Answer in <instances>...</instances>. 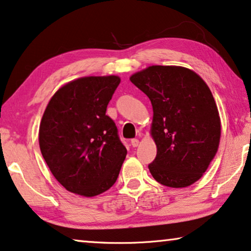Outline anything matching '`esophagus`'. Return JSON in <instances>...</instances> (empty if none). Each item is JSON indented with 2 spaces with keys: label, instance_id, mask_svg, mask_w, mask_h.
<instances>
[{
  "label": "esophagus",
  "instance_id": "34e87169",
  "mask_svg": "<svg viewBox=\"0 0 251 251\" xmlns=\"http://www.w3.org/2000/svg\"><path fill=\"white\" fill-rule=\"evenodd\" d=\"M130 144H132V147L136 148V147H139V144H140V141L137 140V139H133L132 141H130Z\"/></svg>",
  "mask_w": 251,
  "mask_h": 251
}]
</instances>
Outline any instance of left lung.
<instances>
[{
  "instance_id": "obj_1",
  "label": "left lung",
  "mask_w": 251,
  "mask_h": 251,
  "mask_svg": "<svg viewBox=\"0 0 251 251\" xmlns=\"http://www.w3.org/2000/svg\"><path fill=\"white\" fill-rule=\"evenodd\" d=\"M152 104L150 134L157 156L151 175L169 188L202 177L218 150L221 118L206 82L181 66H150L129 77Z\"/></svg>"
}]
</instances>
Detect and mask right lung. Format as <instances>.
Here are the masks:
<instances>
[{
    "mask_svg": "<svg viewBox=\"0 0 251 251\" xmlns=\"http://www.w3.org/2000/svg\"><path fill=\"white\" fill-rule=\"evenodd\" d=\"M121 77L87 76L70 80L50 99L38 142L45 162L67 191L95 197L117 179L127 150L105 115Z\"/></svg>",
    "mask_w": 251,
    "mask_h": 251,
    "instance_id": "1",
    "label": "right lung"
}]
</instances>
